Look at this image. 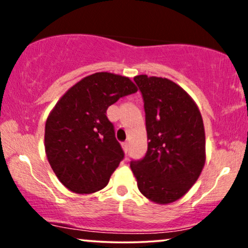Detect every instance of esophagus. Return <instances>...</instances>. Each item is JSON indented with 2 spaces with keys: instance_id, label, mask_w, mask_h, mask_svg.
I'll return each instance as SVG.
<instances>
[{
  "instance_id": "esophagus-1",
  "label": "esophagus",
  "mask_w": 248,
  "mask_h": 248,
  "mask_svg": "<svg viewBox=\"0 0 248 248\" xmlns=\"http://www.w3.org/2000/svg\"><path fill=\"white\" fill-rule=\"evenodd\" d=\"M121 146H122V149H124V153H127L128 150H129V143H128L127 141L122 142Z\"/></svg>"
}]
</instances>
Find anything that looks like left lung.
Wrapping results in <instances>:
<instances>
[{
    "instance_id": "1",
    "label": "left lung",
    "mask_w": 248,
    "mask_h": 248,
    "mask_svg": "<svg viewBox=\"0 0 248 248\" xmlns=\"http://www.w3.org/2000/svg\"><path fill=\"white\" fill-rule=\"evenodd\" d=\"M144 101L148 150L130 168L144 197L173 203L196 183L206 160L199 108L186 90L161 77H134Z\"/></svg>"
}]
</instances>
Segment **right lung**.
<instances>
[{"label": "right lung", "instance_id": "add662e5", "mask_svg": "<svg viewBox=\"0 0 248 248\" xmlns=\"http://www.w3.org/2000/svg\"><path fill=\"white\" fill-rule=\"evenodd\" d=\"M136 91L128 77L96 72L70 87L52 108L45 124V154L70 191L93 193L108 184L124 152L106 110Z\"/></svg>", "mask_w": 248, "mask_h": 248}]
</instances>
